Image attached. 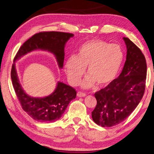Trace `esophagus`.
Instances as JSON below:
<instances>
[{
	"label": "esophagus",
	"instance_id": "1",
	"mask_svg": "<svg viewBox=\"0 0 154 154\" xmlns=\"http://www.w3.org/2000/svg\"><path fill=\"white\" fill-rule=\"evenodd\" d=\"M86 95V94L85 93H83V92H81V91H78L77 93V96L79 97H85Z\"/></svg>",
	"mask_w": 154,
	"mask_h": 154
}]
</instances>
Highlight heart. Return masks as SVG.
<instances>
[{"label":"heart","instance_id":"b5f03b06","mask_svg":"<svg viewBox=\"0 0 154 154\" xmlns=\"http://www.w3.org/2000/svg\"><path fill=\"white\" fill-rule=\"evenodd\" d=\"M124 60V53L117 44H109L99 39L84 42L78 48L75 56H70L64 64L68 80L76 85L87 67L88 74L82 84L84 88L110 84L117 77Z\"/></svg>","mask_w":154,"mask_h":154}]
</instances>
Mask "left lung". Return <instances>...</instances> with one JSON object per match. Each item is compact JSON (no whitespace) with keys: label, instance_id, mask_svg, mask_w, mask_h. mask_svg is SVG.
<instances>
[{"label":"left lung","instance_id":"obj_1","mask_svg":"<svg viewBox=\"0 0 154 154\" xmlns=\"http://www.w3.org/2000/svg\"><path fill=\"white\" fill-rule=\"evenodd\" d=\"M126 57L121 73L107 87L95 94L97 105L91 112L93 121L103 127L124 121L140 102L146 86L147 66L141 50L123 37Z\"/></svg>","mask_w":154,"mask_h":154}]
</instances>
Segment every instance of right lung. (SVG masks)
<instances>
[{"mask_svg":"<svg viewBox=\"0 0 154 154\" xmlns=\"http://www.w3.org/2000/svg\"><path fill=\"white\" fill-rule=\"evenodd\" d=\"M74 34L59 32L36 33L23 44L17 53L14 62L34 51H47L56 58L59 68H63L64 47ZM12 85L22 109L34 120L42 122H53L62 117L70 102L76 98L73 88L58 82L55 90L48 96L33 97L27 94L20 83L15 63L11 70Z\"/></svg>","mask_w":154,"mask_h":154,"instance_id":"add662e5","label":"right lung"}]
</instances>
